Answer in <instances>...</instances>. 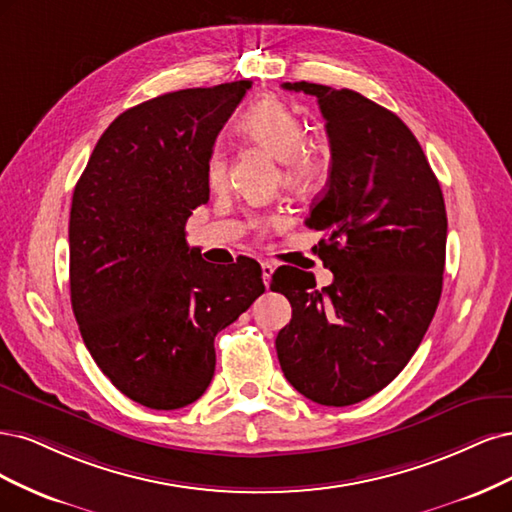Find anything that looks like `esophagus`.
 Returning <instances> with one entry per match:
<instances>
[{"label": "esophagus", "instance_id": "esophagus-1", "mask_svg": "<svg viewBox=\"0 0 512 512\" xmlns=\"http://www.w3.org/2000/svg\"><path fill=\"white\" fill-rule=\"evenodd\" d=\"M274 263H270V261H261V276H263V285H270V278H272V274H274Z\"/></svg>", "mask_w": 512, "mask_h": 512}]
</instances>
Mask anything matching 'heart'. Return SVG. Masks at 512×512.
<instances>
[{
  "label": "heart",
  "mask_w": 512,
  "mask_h": 512,
  "mask_svg": "<svg viewBox=\"0 0 512 512\" xmlns=\"http://www.w3.org/2000/svg\"><path fill=\"white\" fill-rule=\"evenodd\" d=\"M238 134L261 146L280 161V180L289 189H304L319 170V148L304 138V123L289 106L278 100H261L246 110L238 121ZM227 183V161L214 151L208 161V185L223 189Z\"/></svg>",
  "instance_id": "obj_1"
}]
</instances>
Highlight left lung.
I'll return each instance as SVG.
<instances>
[{
    "label": "left lung",
    "mask_w": 512,
    "mask_h": 512,
    "mask_svg": "<svg viewBox=\"0 0 512 512\" xmlns=\"http://www.w3.org/2000/svg\"><path fill=\"white\" fill-rule=\"evenodd\" d=\"M315 95L332 166L306 225L325 232L334 283L278 268L291 302L276 336L287 381L323 406H351L387 387L419 349L442 293L447 210L440 183L404 121L351 89L285 82Z\"/></svg>",
    "instance_id": "8db88e82"
}]
</instances>
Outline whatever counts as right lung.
Wrapping results in <instances>:
<instances>
[{"label": "right lung", "instance_id": "obj_1", "mask_svg": "<svg viewBox=\"0 0 512 512\" xmlns=\"http://www.w3.org/2000/svg\"><path fill=\"white\" fill-rule=\"evenodd\" d=\"M251 85L183 89L125 110L74 189V317L95 364L146 408L200 398L217 366L214 336L266 291L255 259L212 268L185 240L208 202L214 140Z\"/></svg>", "mask_w": 512, "mask_h": 512}]
</instances>
